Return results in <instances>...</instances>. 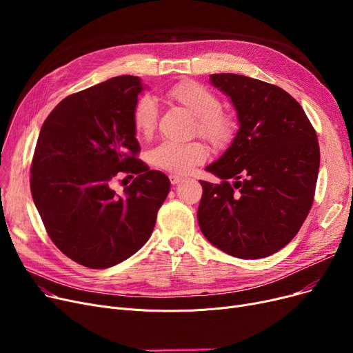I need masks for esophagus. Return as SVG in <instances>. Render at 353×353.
<instances>
[{"label":"esophagus","mask_w":353,"mask_h":353,"mask_svg":"<svg viewBox=\"0 0 353 353\" xmlns=\"http://www.w3.org/2000/svg\"><path fill=\"white\" fill-rule=\"evenodd\" d=\"M169 179H170V183L173 184V186H176V184H179V183L183 180V179H181L180 176H177V174H170Z\"/></svg>","instance_id":"1"}]
</instances>
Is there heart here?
<instances>
[{"label": "heart", "instance_id": "heart-1", "mask_svg": "<svg viewBox=\"0 0 353 353\" xmlns=\"http://www.w3.org/2000/svg\"><path fill=\"white\" fill-rule=\"evenodd\" d=\"M167 97L183 105L196 117L194 132L212 145L221 148L232 143L236 134L233 119L221 111V103L213 91L196 81L176 84ZM159 105L150 96H141L133 108V127L137 136L152 137L157 127ZM208 150L200 141H164L148 154L154 167L173 174H188L206 160Z\"/></svg>", "mask_w": 353, "mask_h": 353}]
</instances>
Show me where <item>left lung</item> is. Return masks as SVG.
<instances>
[{"label":"left lung","mask_w":353,"mask_h":353,"mask_svg":"<svg viewBox=\"0 0 353 353\" xmlns=\"http://www.w3.org/2000/svg\"><path fill=\"white\" fill-rule=\"evenodd\" d=\"M230 97L240 127L230 147L200 180L201 233L240 259H262L285 248L312 208L321 152L301 104L274 84L239 74H212Z\"/></svg>","instance_id":"obj_1"}]
</instances>
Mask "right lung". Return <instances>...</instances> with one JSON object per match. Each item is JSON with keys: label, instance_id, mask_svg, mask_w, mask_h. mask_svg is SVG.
<instances>
[{"label": "right lung", "instance_id": "1", "mask_svg": "<svg viewBox=\"0 0 353 353\" xmlns=\"http://www.w3.org/2000/svg\"><path fill=\"white\" fill-rule=\"evenodd\" d=\"M141 81L120 76L61 100L46 119L31 161L30 188L44 228L71 261L90 269L134 254L170 190L164 173L137 159L133 108ZM119 174L135 180L123 196Z\"/></svg>", "mask_w": 353, "mask_h": 353}]
</instances>
